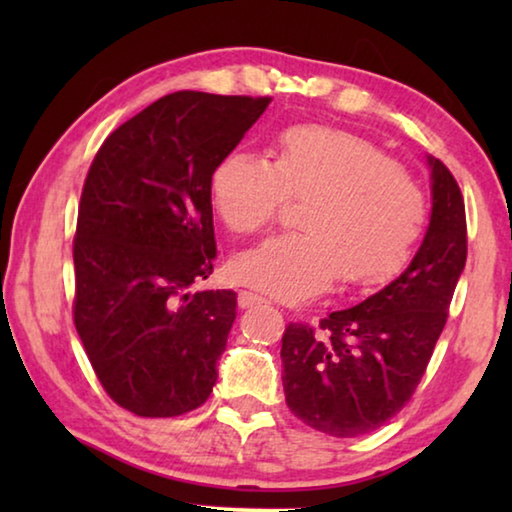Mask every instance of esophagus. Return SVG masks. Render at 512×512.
<instances>
[{
    "label": "esophagus",
    "mask_w": 512,
    "mask_h": 512,
    "mask_svg": "<svg viewBox=\"0 0 512 512\" xmlns=\"http://www.w3.org/2000/svg\"><path fill=\"white\" fill-rule=\"evenodd\" d=\"M237 302H239V307L241 309H250V307H257V305H264V298L262 296H257V293H250V291H241L239 293V298H237Z\"/></svg>",
    "instance_id": "esophagus-1"
}]
</instances>
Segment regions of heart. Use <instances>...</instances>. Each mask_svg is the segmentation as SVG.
<instances>
[{"mask_svg": "<svg viewBox=\"0 0 512 512\" xmlns=\"http://www.w3.org/2000/svg\"><path fill=\"white\" fill-rule=\"evenodd\" d=\"M212 205L228 230L250 235L271 223L284 198H307L302 232L262 241L232 259L241 284L302 302L343 284H377L409 259L424 203L420 189L377 146L327 126H293L275 160L237 151L210 180Z\"/></svg>", "mask_w": 512, "mask_h": 512, "instance_id": "1", "label": "heart"}]
</instances>
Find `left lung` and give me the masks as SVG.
<instances>
[{
	"instance_id": "8db88e82",
	"label": "left lung",
	"mask_w": 512,
	"mask_h": 512,
	"mask_svg": "<svg viewBox=\"0 0 512 512\" xmlns=\"http://www.w3.org/2000/svg\"><path fill=\"white\" fill-rule=\"evenodd\" d=\"M431 216L411 264L359 305L332 311L314 332L291 323L282 336L287 406L316 431L357 438L411 400L443 332L465 268V203L443 162L427 155Z\"/></svg>"
}]
</instances>
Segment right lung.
Here are the masks:
<instances>
[{
	"instance_id": "obj_1",
	"label": "right lung",
	"mask_w": 512,
	"mask_h": 512,
	"mask_svg": "<svg viewBox=\"0 0 512 512\" xmlns=\"http://www.w3.org/2000/svg\"><path fill=\"white\" fill-rule=\"evenodd\" d=\"M268 103L173 92L94 155L74 237V325L101 386L140 418L198 409L219 377L237 293L187 289L216 257L212 173Z\"/></svg>"
}]
</instances>
